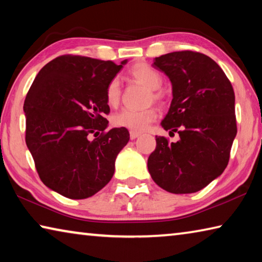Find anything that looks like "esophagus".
Returning a JSON list of instances; mask_svg holds the SVG:
<instances>
[{
	"label": "esophagus",
	"mask_w": 262,
	"mask_h": 262,
	"mask_svg": "<svg viewBox=\"0 0 262 262\" xmlns=\"http://www.w3.org/2000/svg\"><path fill=\"white\" fill-rule=\"evenodd\" d=\"M140 135H141L140 133H136V132H130V133H129L130 140H135V139H137V137H139Z\"/></svg>",
	"instance_id": "34e87169"
}]
</instances>
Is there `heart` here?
<instances>
[{"label": "heart", "mask_w": 262, "mask_h": 262, "mask_svg": "<svg viewBox=\"0 0 262 262\" xmlns=\"http://www.w3.org/2000/svg\"><path fill=\"white\" fill-rule=\"evenodd\" d=\"M129 74L136 81L144 84L150 90H157L161 88L163 78L156 69L147 63H137L130 69ZM121 89L118 78H113L106 88V100L110 106H117L120 100ZM152 98L159 99L161 95L152 92ZM157 112L155 108L133 110L123 108L120 112L115 113L112 118V123L115 127L126 128L132 132H143L152 121L156 120Z\"/></svg>", "instance_id": "1"}]
</instances>
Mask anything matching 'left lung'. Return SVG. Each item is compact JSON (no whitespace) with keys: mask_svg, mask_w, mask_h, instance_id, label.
<instances>
[{"mask_svg":"<svg viewBox=\"0 0 262 262\" xmlns=\"http://www.w3.org/2000/svg\"><path fill=\"white\" fill-rule=\"evenodd\" d=\"M152 67L172 84V101L161 125L179 141L156 136L148 170L159 187L173 194L205 188L227 167L234 137V92L216 62L202 53L181 51L155 57Z\"/></svg>","mask_w":262,"mask_h":262,"instance_id":"left-lung-1","label":"left lung"}]
</instances>
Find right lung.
Returning a JSON list of instances; mask_svg holds the SVG:
<instances>
[{
	"instance_id": "1",
	"label": "right lung",
	"mask_w": 262,
	"mask_h": 262,
	"mask_svg": "<svg viewBox=\"0 0 262 262\" xmlns=\"http://www.w3.org/2000/svg\"><path fill=\"white\" fill-rule=\"evenodd\" d=\"M127 63L62 55L42 67L24 101L26 145L43 184L81 200L105 187L115 158L129 141L126 128L108 127L106 88ZM100 137L94 141L88 136Z\"/></svg>"
}]
</instances>
